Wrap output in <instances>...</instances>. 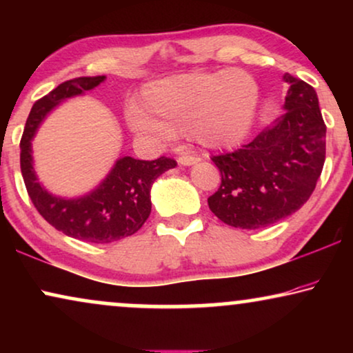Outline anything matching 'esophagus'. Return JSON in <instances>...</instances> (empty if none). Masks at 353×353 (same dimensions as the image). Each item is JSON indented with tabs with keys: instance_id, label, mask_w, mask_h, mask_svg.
<instances>
[{
	"instance_id": "obj_1",
	"label": "esophagus",
	"mask_w": 353,
	"mask_h": 353,
	"mask_svg": "<svg viewBox=\"0 0 353 353\" xmlns=\"http://www.w3.org/2000/svg\"><path fill=\"white\" fill-rule=\"evenodd\" d=\"M201 161L199 156H192V154H183V156L178 157V163L180 165H194Z\"/></svg>"
}]
</instances>
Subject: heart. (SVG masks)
Returning a JSON list of instances; mask_svg holds the SVG:
<instances>
[{
	"label": "heart",
	"mask_w": 353,
	"mask_h": 353,
	"mask_svg": "<svg viewBox=\"0 0 353 353\" xmlns=\"http://www.w3.org/2000/svg\"><path fill=\"white\" fill-rule=\"evenodd\" d=\"M257 104L259 86L249 72H194L148 83L130 123L139 133L161 138L190 133L201 146L223 149L245 138Z\"/></svg>",
	"instance_id": "b5f03b06"
}]
</instances>
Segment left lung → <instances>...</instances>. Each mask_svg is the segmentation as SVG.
<instances>
[{
  "label": "left lung",
  "mask_w": 353,
  "mask_h": 353,
  "mask_svg": "<svg viewBox=\"0 0 353 353\" xmlns=\"http://www.w3.org/2000/svg\"><path fill=\"white\" fill-rule=\"evenodd\" d=\"M284 81L286 112L243 148L212 156L221 183L207 202L234 228H265L292 215L312 196L325 165L326 125L316 91L291 74Z\"/></svg>",
  "instance_id": "obj_1"
}]
</instances>
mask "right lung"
I'll list each match as a JSON object with an SVG mask.
<instances>
[{"label": "right lung", "mask_w": 353, "mask_h": 353, "mask_svg": "<svg viewBox=\"0 0 353 353\" xmlns=\"http://www.w3.org/2000/svg\"><path fill=\"white\" fill-rule=\"evenodd\" d=\"M104 79V75H96L67 80L38 99L28 114L21 139V170L35 209L57 231L94 244L114 243L137 233L151 214L152 183L176 165V161L165 156L156 161L122 157L93 192L79 199H62L41 188L33 172L30 146L38 125L61 101L93 90Z\"/></svg>", "instance_id": "right-lung-1"}]
</instances>
